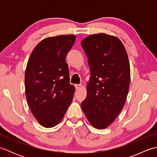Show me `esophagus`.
I'll use <instances>...</instances> for the list:
<instances>
[{"mask_svg": "<svg viewBox=\"0 0 157 157\" xmlns=\"http://www.w3.org/2000/svg\"><path fill=\"white\" fill-rule=\"evenodd\" d=\"M75 87L76 90H79V89H80L81 88H82V84H75Z\"/></svg>", "mask_w": 157, "mask_h": 157, "instance_id": "34e87169", "label": "esophagus"}]
</instances>
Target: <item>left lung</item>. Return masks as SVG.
I'll return each mask as SVG.
<instances>
[{"label": "left lung", "mask_w": 157, "mask_h": 157, "mask_svg": "<svg viewBox=\"0 0 157 157\" xmlns=\"http://www.w3.org/2000/svg\"><path fill=\"white\" fill-rule=\"evenodd\" d=\"M88 57L90 78L81 106L96 129L111 125L122 111L130 83V66L123 43L115 36L100 33L81 42Z\"/></svg>", "instance_id": "left-lung-1"}]
</instances>
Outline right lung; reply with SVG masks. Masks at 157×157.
Returning <instances> with one entry per match:
<instances>
[{
  "mask_svg": "<svg viewBox=\"0 0 157 157\" xmlns=\"http://www.w3.org/2000/svg\"><path fill=\"white\" fill-rule=\"evenodd\" d=\"M75 38L74 35H62L42 40L28 61L26 99L34 117L45 128L57 125L72 102L75 87L69 84L65 58Z\"/></svg>",
  "mask_w": 157,
  "mask_h": 157,
  "instance_id": "obj_1",
  "label": "right lung"
}]
</instances>
